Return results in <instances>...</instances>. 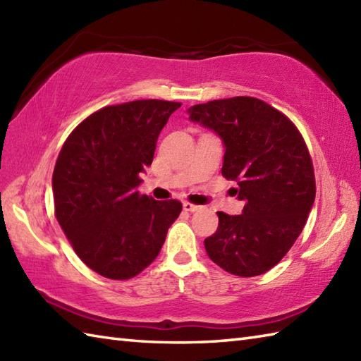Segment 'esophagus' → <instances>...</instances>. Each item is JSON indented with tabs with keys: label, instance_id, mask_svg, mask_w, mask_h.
<instances>
[{
	"label": "esophagus",
	"instance_id": "obj_1",
	"mask_svg": "<svg viewBox=\"0 0 361 361\" xmlns=\"http://www.w3.org/2000/svg\"><path fill=\"white\" fill-rule=\"evenodd\" d=\"M183 209L189 211V212H197V211L202 209V206H197V204H192L189 202H185V203H183Z\"/></svg>",
	"mask_w": 361,
	"mask_h": 361
}]
</instances>
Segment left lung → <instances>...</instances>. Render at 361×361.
Instances as JSON below:
<instances>
[{
    "instance_id": "8db88e82",
    "label": "left lung",
    "mask_w": 361,
    "mask_h": 361,
    "mask_svg": "<svg viewBox=\"0 0 361 361\" xmlns=\"http://www.w3.org/2000/svg\"><path fill=\"white\" fill-rule=\"evenodd\" d=\"M189 119L212 130L225 147L221 175L237 181L240 216L217 212L219 228L204 240L212 262L251 278L287 255L315 202V175L293 122L256 97L237 96L188 109Z\"/></svg>"
}]
</instances>
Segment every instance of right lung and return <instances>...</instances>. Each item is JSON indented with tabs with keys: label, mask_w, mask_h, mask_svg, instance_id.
Wrapping results in <instances>:
<instances>
[{
	"label": "right lung",
	"mask_w": 361,
	"mask_h": 361,
	"mask_svg": "<svg viewBox=\"0 0 361 361\" xmlns=\"http://www.w3.org/2000/svg\"><path fill=\"white\" fill-rule=\"evenodd\" d=\"M180 102L105 106L74 128L52 173L57 221L75 255L109 279H130L159 255L181 212L176 200L141 195L161 130Z\"/></svg>",
	"instance_id": "obj_1"
}]
</instances>
